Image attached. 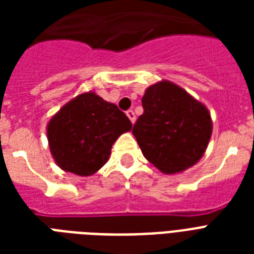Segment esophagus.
Instances as JSON below:
<instances>
[{
	"mask_svg": "<svg viewBox=\"0 0 254 254\" xmlns=\"http://www.w3.org/2000/svg\"><path fill=\"white\" fill-rule=\"evenodd\" d=\"M127 117H129V120H130L131 124L135 123V115H134V112L131 111V109H130V111L127 112Z\"/></svg>",
	"mask_w": 254,
	"mask_h": 254,
	"instance_id": "1",
	"label": "esophagus"
}]
</instances>
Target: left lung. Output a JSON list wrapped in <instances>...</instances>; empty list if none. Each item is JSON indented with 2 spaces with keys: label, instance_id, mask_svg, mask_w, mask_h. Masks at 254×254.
I'll return each instance as SVG.
<instances>
[{
  "label": "left lung",
  "instance_id": "8db88e82",
  "mask_svg": "<svg viewBox=\"0 0 254 254\" xmlns=\"http://www.w3.org/2000/svg\"><path fill=\"white\" fill-rule=\"evenodd\" d=\"M142 107L133 134L149 162L165 174L182 173L199 162L212 134L204 104L173 81L161 80L145 91Z\"/></svg>",
  "mask_w": 254,
  "mask_h": 254
}]
</instances>
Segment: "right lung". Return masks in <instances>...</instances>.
<instances>
[{"label":"right lung","mask_w":254,"mask_h":254,"mask_svg":"<svg viewBox=\"0 0 254 254\" xmlns=\"http://www.w3.org/2000/svg\"><path fill=\"white\" fill-rule=\"evenodd\" d=\"M130 129V120L117 105L95 92H84L53 116L47 124V139L58 166L89 177L107 163L116 139Z\"/></svg>","instance_id":"add662e5"}]
</instances>
